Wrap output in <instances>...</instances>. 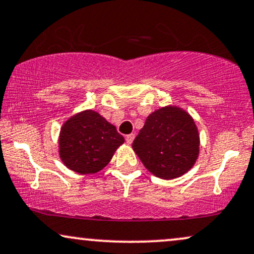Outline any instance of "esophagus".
<instances>
[{
  "label": "esophagus",
  "mask_w": 254,
  "mask_h": 254,
  "mask_svg": "<svg viewBox=\"0 0 254 254\" xmlns=\"http://www.w3.org/2000/svg\"><path fill=\"white\" fill-rule=\"evenodd\" d=\"M133 139H135V135H133V133H130V135L125 137V140H127V144H131V143L133 142Z\"/></svg>",
  "instance_id": "obj_1"
}]
</instances>
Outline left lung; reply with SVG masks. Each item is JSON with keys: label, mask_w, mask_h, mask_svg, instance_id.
Returning a JSON list of instances; mask_svg holds the SVG:
<instances>
[{"label": "left lung", "mask_w": 254, "mask_h": 254, "mask_svg": "<svg viewBox=\"0 0 254 254\" xmlns=\"http://www.w3.org/2000/svg\"><path fill=\"white\" fill-rule=\"evenodd\" d=\"M132 149L152 175L173 180L194 167L200 154V133L186 110L163 106L148 116Z\"/></svg>", "instance_id": "8db88e82"}]
</instances>
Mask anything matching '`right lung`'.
<instances>
[{
	"label": "right lung",
	"mask_w": 254,
	"mask_h": 254,
	"mask_svg": "<svg viewBox=\"0 0 254 254\" xmlns=\"http://www.w3.org/2000/svg\"><path fill=\"white\" fill-rule=\"evenodd\" d=\"M58 143L63 163L73 172L87 175L108 166L124 137L97 111L84 110L63 124Z\"/></svg>",
	"instance_id": "obj_1"
}]
</instances>
